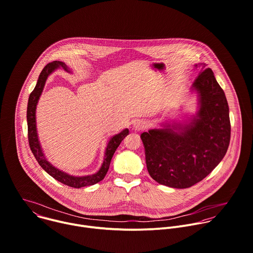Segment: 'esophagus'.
I'll list each match as a JSON object with an SVG mask.
<instances>
[{
    "label": "esophagus",
    "instance_id": "34e87169",
    "mask_svg": "<svg viewBox=\"0 0 253 253\" xmlns=\"http://www.w3.org/2000/svg\"><path fill=\"white\" fill-rule=\"evenodd\" d=\"M147 126V124L142 120H136L133 123V129L134 130H142Z\"/></svg>",
    "mask_w": 253,
    "mask_h": 253
}]
</instances>
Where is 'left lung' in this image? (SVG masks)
<instances>
[{
    "label": "left lung",
    "mask_w": 253,
    "mask_h": 253,
    "mask_svg": "<svg viewBox=\"0 0 253 253\" xmlns=\"http://www.w3.org/2000/svg\"><path fill=\"white\" fill-rule=\"evenodd\" d=\"M198 65H196L197 67ZM192 86L199 110L186 124L162 125L140 137L146 167L161 185L185 189L202 181L224 157L230 139L229 110L223 90L205 63Z\"/></svg>",
    "instance_id": "obj_1"
}]
</instances>
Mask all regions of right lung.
Masks as SVG:
<instances>
[{
    "label": "right lung",
    "instance_id": "add662e5",
    "mask_svg": "<svg viewBox=\"0 0 253 253\" xmlns=\"http://www.w3.org/2000/svg\"><path fill=\"white\" fill-rule=\"evenodd\" d=\"M62 67L65 71L71 72L70 69L66 66L64 62L61 61H53L49 64H47L40 74L38 83L34 89V91L31 93L30 98H29V103H28V111H27V120H28V134H29V143L30 147L32 149V152L34 153L36 159L40 163V165L42 167L44 171H46L50 176H52L55 180L61 182L64 185H67L72 188H82L86 186H91L94 185L104 179L106 176L110 163L112 160V157L117 150L118 146L121 144L123 139L128 134V129L125 128L122 130L120 133L115 134L112 136L107 144L106 150H105V156H104V161L99 169V171L95 174L92 175H87V176H72L69 175L55 166H53L44 156L43 151L42 149L39 136H38V131H37V121H36V110L37 106L40 100V97L43 91L45 82L47 77L57 68Z\"/></svg>",
    "mask_w": 253,
    "mask_h": 253
}]
</instances>
